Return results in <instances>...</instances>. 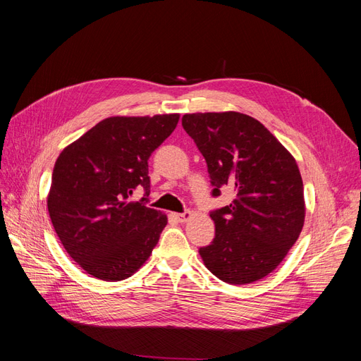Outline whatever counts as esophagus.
Returning <instances> with one entry per match:
<instances>
[{
    "label": "esophagus",
    "instance_id": "34e87169",
    "mask_svg": "<svg viewBox=\"0 0 361 361\" xmlns=\"http://www.w3.org/2000/svg\"><path fill=\"white\" fill-rule=\"evenodd\" d=\"M174 216H176V220H178L179 223H185V221H188L190 218L192 216V212H191V211H185V212H182V214H176Z\"/></svg>",
    "mask_w": 361,
    "mask_h": 361
}]
</instances>
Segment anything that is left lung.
<instances>
[{
  "label": "left lung",
  "instance_id": "obj_1",
  "mask_svg": "<svg viewBox=\"0 0 361 361\" xmlns=\"http://www.w3.org/2000/svg\"><path fill=\"white\" fill-rule=\"evenodd\" d=\"M182 126L206 161L214 197L223 187L236 194L231 204L211 212L215 238L199 250L206 268L231 285L264 279L285 259L304 224L297 162L247 114H185Z\"/></svg>",
  "mask_w": 361,
  "mask_h": 361
}]
</instances>
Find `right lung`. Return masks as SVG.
Segmentation results:
<instances>
[{
	"label": "right lung",
	"mask_w": 361,
	"mask_h": 361,
	"mask_svg": "<svg viewBox=\"0 0 361 361\" xmlns=\"http://www.w3.org/2000/svg\"><path fill=\"white\" fill-rule=\"evenodd\" d=\"M179 114L108 117L64 149L56 161L48 211L69 256L106 281L134 274L158 244L167 215L147 207V159ZM143 186L145 197L128 202Z\"/></svg>",
	"instance_id": "right-lung-1"
}]
</instances>
